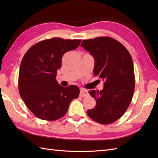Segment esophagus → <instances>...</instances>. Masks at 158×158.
Segmentation results:
<instances>
[{"mask_svg":"<svg viewBox=\"0 0 158 158\" xmlns=\"http://www.w3.org/2000/svg\"><path fill=\"white\" fill-rule=\"evenodd\" d=\"M89 95L88 90L84 89H81L80 90V96L81 97H85V96H88Z\"/></svg>","mask_w":158,"mask_h":158,"instance_id":"esophagus-1","label":"esophagus"}]
</instances>
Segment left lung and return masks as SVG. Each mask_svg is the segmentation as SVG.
Instances as JSON below:
<instances>
[{
  "label": "left lung",
  "instance_id": "left-lung-1",
  "mask_svg": "<svg viewBox=\"0 0 158 158\" xmlns=\"http://www.w3.org/2000/svg\"><path fill=\"white\" fill-rule=\"evenodd\" d=\"M81 46L94 58V74L104 81L101 91H89L96 105L87 114L98 123H111L125 113L132 98L135 78L132 57L122 43L108 36L83 40Z\"/></svg>",
  "mask_w": 158,
  "mask_h": 158
}]
</instances>
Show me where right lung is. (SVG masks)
Segmentation results:
<instances>
[{
	"label": "right lung",
	"mask_w": 158,
	"mask_h": 158,
	"mask_svg": "<svg viewBox=\"0 0 158 158\" xmlns=\"http://www.w3.org/2000/svg\"><path fill=\"white\" fill-rule=\"evenodd\" d=\"M81 40L52 38L32 46L20 64L18 88L28 109L38 118L54 121L66 115L70 103L79 95L76 85L64 88L56 81L63 55L75 49Z\"/></svg>",
	"instance_id": "right-lung-1"
}]
</instances>
